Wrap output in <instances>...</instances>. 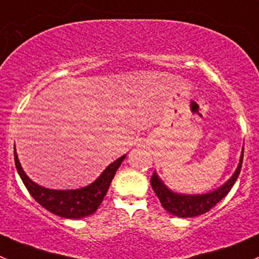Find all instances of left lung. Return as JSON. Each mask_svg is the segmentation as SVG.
Returning a JSON list of instances; mask_svg holds the SVG:
<instances>
[{"instance_id": "obj_1", "label": "left lung", "mask_w": 259, "mask_h": 259, "mask_svg": "<svg viewBox=\"0 0 259 259\" xmlns=\"http://www.w3.org/2000/svg\"><path fill=\"white\" fill-rule=\"evenodd\" d=\"M243 164V152L240 156L238 168H236L234 176L224 184L221 188L211 192L207 194H196V196H186V194H177L169 191L166 187L162 184V182L157 178L156 173L152 174L150 183L152 189L156 193L157 198L160 199L162 207L168 211L169 213L178 218H193V216L202 215V213L210 211L213 206H216L226 194L230 192L233 186L235 184L240 169Z\"/></svg>"}]
</instances>
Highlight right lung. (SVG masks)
I'll return each mask as SVG.
<instances>
[{"instance_id": "right-lung-1", "label": "right lung", "mask_w": 259, "mask_h": 259, "mask_svg": "<svg viewBox=\"0 0 259 259\" xmlns=\"http://www.w3.org/2000/svg\"><path fill=\"white\" fill-rule=\"evenodd\" d=\"M14 157L17 173L20 176L23 183L25 184L29 193L39 205L43 206L49 212L61 216V218L81 219L93 215L98 210L109 189L115 171L119 168L125 156L119 157L114 162H112L94 183L85 188L75 189V191H53V189H47L38 186L24 173L17 159L16 150L14 151Z\"/></svg>"}]
</instances>
